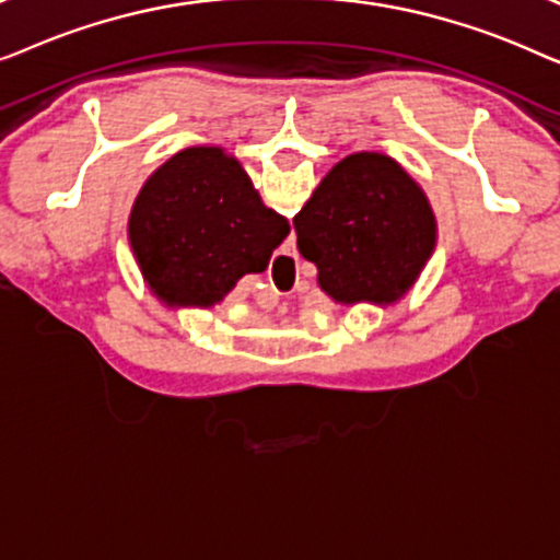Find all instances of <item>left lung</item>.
Segmentation results:
<instances>
[{
  "mask_svg": "<svg viewBox=\"0 0 560 560\" xmlns=\"http://www.w3.org/2000/svg\"><path fill=\"white\" fill-rule=\"evenodd\" d=\"M301 255L336 303L389 305L408 293L435 247L423 188L380 152L336 163L293 219Z\"/></svg>",
  "mask_w": 560,
  "mask_h": 560,
  "instance_id": "left-lung-1",
  "label": "left lung"
}]
</instances>
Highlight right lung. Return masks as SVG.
Segmentation results:
<instances>
[{
    "label": "right lung",
    "instance_id": "add662e5",
    "mask_svg": "<svg viewBox=\"0 0 560 560\" xmlns=\"http://www.w3.org/2000/svg\"><path fill=\"white\" fill-rule=\"evenodd\" d=\"M290 224L267 209L221 148H188L160 165L129 213V244L152 293L211 308L236 280L267 270Z\"/></svg>",
    "mask_w": 560,
    "mask_h": 560
}]
</instances>
